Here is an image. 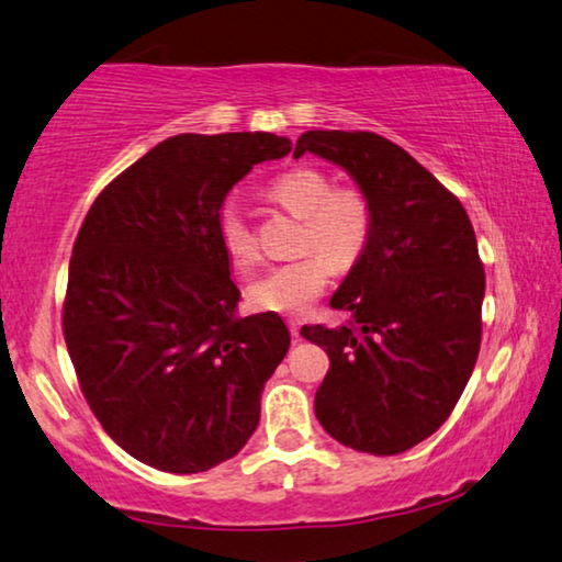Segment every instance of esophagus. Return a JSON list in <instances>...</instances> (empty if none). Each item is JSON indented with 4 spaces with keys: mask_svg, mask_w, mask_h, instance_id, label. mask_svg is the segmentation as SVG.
I'll use <instances>...</instances> for the list:
<instances>
[{
    "mask_svg": "<svg viewBox=\"0 0 562 562\" xmlns=\"http://www.w3.org/2000/svg\"><path fill=\"white\" fill-rule=\"evenodd\" d=\"M288 325H290V333H292V337H295V340H300V327H302V323L297 317H290L288 319Z\"/></svg>",
    "mask_w": 562,
    "mask_h": 562,
    "instance_id": "esophagus-1",
    "label": "esophagus"
}]
</instances>
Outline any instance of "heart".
Here are the masks:
<instances>
[{"instance_id":"b5f03b06","label":"heart","mask_w":562,"mask_h":562,"mask_svg":"<svg viewBox=\"0 0 562 562\" xmlns=\"http://www.w3.org/2000/svg\"><path fill=\"white\" fill-rule=\"evenodd\" d=\"M267 194L295 217H302L297 260L274 265L249 282L247 300L255 310L300 315L323 295L329 272H347L362 260L375 229V212L358 187H333L315 167H295L274 177ZM217 239L227 260L247 270L260 260L255 229L237 204L227 202L217 215Z\"/></svg>"}]
</instances>
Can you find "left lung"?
Masks as SVG:
<instances>
[{
	"label": "left lung",
	"mask_w": 562,
	"mask_h": 562,
	"mask_svg": "<svg viewBox=\"0 0 562 562\" xmlns=\"http://www.w3.org/2000/svg\"><path fill=\"white\" fill-rule=\"evenodd\" d=\"M340 165L368 194L375 229L329 300L342 327L305 325L329 355L315 395L319 425L347 448L397 456L438 430L473 375L485 270L460 200L375 132L313 130L295 157Z\"/></svg>",
	"instance_id": "8db88e82"
}]
</instances>
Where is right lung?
<instances>
[{"label": "right lung", "instance_id": "1", "mask_svg": "<svg viewBox=\"0 0 562 562\" xmlns=\"http://www.w3.org/2000/svg\"><path fill=\"white\" fill-rule=\"evenodd\" d=\"M290 149L267 132L169 137L79 227L61 307L69 358L104 432L149 468L204 473L260 423L290 333L274 313L237 315L217 215L252 165Z\"/></svg>", "mask_w": 562, "mask_h": 562}]
</instances>
